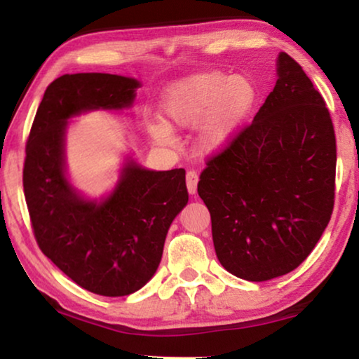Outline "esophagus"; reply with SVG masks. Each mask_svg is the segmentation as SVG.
<instances>
[{
  "label": "esophagus",
  "instance_id": "esophagus-1",
  "mask_svg": "<svg viewBox=\"0 0 359 359\" xmlns=\"http://www.w3.org/2000/svg\"><path fill=\"white\" fill-rule=\"evenodd\" d=\"M198 181H199L198 173H196L194 170L188 171V175H186V186H188L189 194H196V191H198Z\"/></svg>",
  "mask_w": 359,
  "mask_h": 359
}]
</instances>
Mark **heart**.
<instances>
[{"instance_id": "heart-1", "label": "heart", "mask_w": 359, "mask_h": 359, "mask_svg": "<svg viewBox=\"0 0 359 359\" xmlns=\"http://www.w3.org/2000/svg\"><path fill=\"white\" fill-rule=\"evenodd\" d=\"M258 100L257 85L247 75L201 72L165 88L160 101L163 122L147 126L158 145L175 144L171 129L196 130V144L205 155L227 149L247 126Z\"/></svg>"}]
</instances>
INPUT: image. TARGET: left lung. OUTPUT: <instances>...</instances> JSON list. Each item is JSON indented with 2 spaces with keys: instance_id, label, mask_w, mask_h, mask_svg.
Returning a JSON list of instances; mask_svg holds the SVG:
<instances>
[{
  "instance_id": "8db88e82",
  "label": "left lung",
  "mask_w": 359,
  "mask_h": 359,
  "mask_svg": "<svg viewBox=\"0 0 359 359\" xmlns=\"http://www.w3.org/2000/svg\"><path fill=\"white\" fill-rule=\"evenodd\" d=\"M278 80L248 127L201 173L215 255L233 276L268 281L296 269L330 220L337 145L330 112L281 52Z\"/></svg>"
}]
</instances>
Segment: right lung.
Here are the masks:
<instances>
[{"mask_svg":"<svg viewBox=\"0 0 359 359\" xmlns=\"http://www.w3.org/2000/svg\"><path fill=\"white\" fill-rule=\"evenodd\" d=\"M140 81L76 73L43 93L26 147L24 196L39 248L86 291L121 297L139 291L161 262L171 222L188 204L186 173L147 170L126 156L111 193L86 198L67 173V129L90 111L134 106Z\"/></svg>","mask_w":359,"mask_h":359,"instance_id":"right-lung-1","label":"right lung"}]
</instances>
